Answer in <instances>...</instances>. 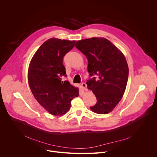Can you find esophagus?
Listing matches in <instances>:
<instances>
[{"mask_svg":"<svg viewBox=\"0 0 157 157\" xmlns=\"http://www.w3.org/2000/svg\"><path fill=\"white\" fill-rule=\"evenodd\" d=\"M81 86H82V87H83V89H84L85 91H87V85H86V84L85 82H82V83L81 84Z\"/></svg>","mask_w":157,"mask_h":157,"instance_id":"esophagus-1","label":"esophagus"}]
</instances>
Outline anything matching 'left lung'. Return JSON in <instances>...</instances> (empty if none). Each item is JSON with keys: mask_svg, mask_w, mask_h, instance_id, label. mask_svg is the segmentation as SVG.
<instances>
[{"mask_svg": "<svg viewBox=\"0 0 157 157\" xmlns=\"http://www.w3.org/2000/svg\"><path fill=\"white\" fill-rule=\"evenodd\" d=\"M75 47L86 56L90 79L87 88L97 102L90 107L95 113L105 114L121 100L126 88L128 67L123 53L105 38H91L76 43Z\"/></svg>", "mask_w": 157, "mask_h": 157, "instance_id": "obj_1", "label": "left lung"}]
</instances>
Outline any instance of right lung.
<instances>
[{
    "instance_id": "obj_1",
    "label": "right lung",
    "mask_w": 157,
    "mask_h": 157,
    "mask_svg": "<svg viewBox=\"0 0 157 157\" xmlns=\"http://www.w3.org/2000/svg\"><path fill=\"white\" fill-rule=\"evenodd\" d=\"M75 41L50 38L44 41L33 55L29 68V83L35 98L54 116L66 114L71 100L79 95L78 88L68 81L63 57L75 46Z\"/></svg>"
}]
</instances>
